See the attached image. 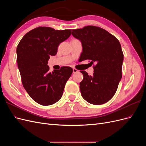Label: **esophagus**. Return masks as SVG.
<instances>
[{"label": "esophagus", "mask_w": 146, "mask_h": 146, "mask_svg": "<svg viewBox=\"0 0 146 146\" xmlns=\"http://www.w3.org/2000/svg\"><path fill=\"white\" fill-rule=\"evenodd\" d=\"M78 72V70H77V69H73V74H75V73H77V72Z\"/></svg>", "instance_id": "1"}]
</instances>
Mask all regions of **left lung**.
<instances>
[{"label":"left lung","mask_w":146,"mask_h":146,"mask_svg":"<svg viewBox=\"0 0 146 146\" xmlns=\"http://www.w3.org/2000/svg\"><path fill=\"white\" fill-rule=\"evenodd\" d=\"M72 35L82 42L80 60L96 63L92 76L80 71L83 76L80 83L82 96L91 104L107 102L116 93L122 78L123 54L120 42L107 31L95 26L72 30Z\"/></svg>","instance_id":"1"}]
</instances>
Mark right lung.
I'll use <instances>...</instances> for the list:
<instances>
[{
	"instance_id": "add662e5",
	"label": "right lung",
	"mask_w": 146,
	"mask_h": 146,
	"mask_svg": "<svg viewBox=\"0 0 146 146\" xmlns=\"http://www.w3.org/2000/svg\"><path fill=\"white\" fill-rule=\"evenodd\" d=\"M70 30L39 27L26 33L17 47L22 83L30 98L39 104L46 106L58 102L72 73L68 66L49 72L47 65L50 56L56 54L60 44L70 36Z\"/></svg>"
}]
</instances>
